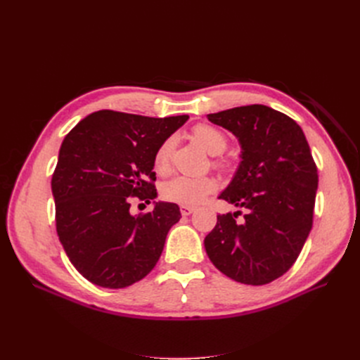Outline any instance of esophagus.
<instances>
[{
  "instance_id": "obj_1",
  "label": "esophagus",
  "mask_w": 360,
  "mask_h": 360,
  "mask_svg": "<svg viewBox=\"0 0 360 360\" xmlns=\"http://www.w3.org/2000/svg\"><path fill=\"white\" fill-rule=\"evenodd\" d=\"M180 212H181L183 216H189V214H192L195 212V209H193V207H191V205H181L180 207Z\"/></svg>"
}]
</instances>
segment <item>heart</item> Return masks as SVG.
Returning <instances> with one entry per match:
<instances>
[{"instance_id": "1", "label": "heart", "mask_w": 360, "mask_h": 360, "mask_svg": "<svg viewBox=\"0 0 360 360\" xmlns=\"http://www.w3.org/2000/svg\"><path fill=\"white\" fill-rule=\"evenodd\" d=\"M195 141L210 155H221L228 146V139L221 132L209 124H198L192 132ZM176 148V138L168 136L158 147L155 153V169L160 174H167L171 168V159ZM213 165L225 171L228 167L225 160L214 159ZM216 189V180L210 176H176L162 184L160 193L167 201L181 205H197L204 201Z\"/></svg>"}]
</instances>
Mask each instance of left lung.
<instances>
[{
    "mask_svg": "<svg viewBox=\"0 0 360 360\" xmlns=\"http://www.w3.org/2000/svg\"><path fill=\"white\" fill-rule=\"evenodd\" d=\"M238 139L240 163L221 200L246 210L217 216L204 248L217 270L264 285L294 264L312 228L319 174L303 130L264 105L207 115Z\"/></svg>",
    "mask_w": 360,
    "mask_h": 360,
    "instance_id": "8db88e82",
    "label": "left lung"
}]
</instances>
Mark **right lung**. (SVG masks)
Listing matches in <instances>:
<instances>
[{
  "label": "right lung",
  "mask_w": 360,
  "mask_h": 360,
  "mask_svg": "<svg viewBox=\"0 0 360 360\" xmlns=\"http://www.w3.org/2000/svg\"><path fill=\"white\" fill-rule=\"evenodd\" d=\"M188 118L103 110L64 138L51 183L57 234L70 263L93 284L124 288L156 266L180 209L153 201L151 212L132 214L130 198L158 197L155 153Z\"/></svg>",
  "instance_id": "add662e5"
}]
</instances>
